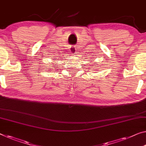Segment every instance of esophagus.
<instances>
[{
    "label": "esophagus",
    "instance_id": "esophagus-1",
    "mask_svg": "<svg viewBox=\"0 0 146 146\" xmlns=\"http://www.w3.org/2000/svg\"><path fill=\"white\" fill-rule=\"evenodd\" d=\"M76 47H74V46H72L71 48H70V53H71V54H72V55H74V54H76L75 53H76Z\"/></svg>",
    "mask_w": 146,
    "mask_h": 146
}]
</instances>
